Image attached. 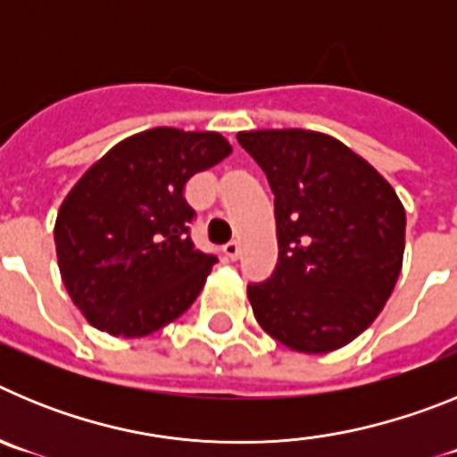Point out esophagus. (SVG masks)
I'll use <instances>...</instances> for the list:
<instances>
[{
    "instance_id": "esophagus-1",
    "label": "esophagus",
    "mask_w": 457,
    "mask_h": 457,
    "mask_svg": "<svg viewBox=\"0 0 457 457\" xmlns=\"http://www.w3.org/2000/svg\"><path fill=\"white\" fill-rule=\"evenodd\" d=\"M224 253H226V258H231V261H236V258L240 256V242L231 240V242H228V245H224Z\"/></svg>"
}]
</instances>
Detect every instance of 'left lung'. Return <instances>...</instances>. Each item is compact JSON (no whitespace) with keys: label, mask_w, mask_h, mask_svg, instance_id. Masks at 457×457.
Returning a JSON list of instances; mask_svg holds the SVG:
<instances>
[{"label":"left lung","mask_w":457,"mask_h":457,"mask_svg":"<svg viewBox=\"0 0 457 457\" xmlns=\"http://www.w3.org/2000/svg\"><path fill=\"white\" fill-rule=\"evenodd\" d=\"M274 194L278 261L247 288L258 325L286 348L348 345L394 293L405 252V208L364 157L316 130L237 135Z\"/></svg>","instance_id":"8db88e82"}]
</instances>
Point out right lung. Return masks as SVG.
<instances>
[{"label":"right lung","instance_id":"obj_1","mask_svg":"<svg viewBox=\"0 0 457 457\" xmlns=\"http://www.w3.org/2000/svg\"><path fill=\"white\" fill-rule=\"evenodd\" d=\"M231 151L220 132L153 128L109 148L68 192L54 221L56 261L96 329L148 337L199 297L217 258L189 240L183 189Z\"/></svg>","mask_w":457,"mask_h":457}]
</instances>
